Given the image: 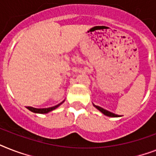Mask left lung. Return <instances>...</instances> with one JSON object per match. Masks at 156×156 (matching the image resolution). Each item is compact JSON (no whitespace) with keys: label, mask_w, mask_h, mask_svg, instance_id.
Masks as SVG:
<instances>
[{"label":"left lung","mask_w":156,"mask_h":156,"mask_svg":"<svg viewBox=\"0 0 156 156\" xmlns=\"http://www.w3.org/2000/svg\"><path fill=\"white\" fill-rule=\"evenodd\" d=\"M93 106L95 108H97L99 111H101L103 115H107V116H109V117H120V116H119L118 115H115V114L112 113V112H111V111H107V110H105V109H103L102 107H98V106H96V105L93 104Z\"/></svg>","instance_id":"8db88e82"}]
</instances>
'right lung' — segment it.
<instances>
[{
  "label": "right lung",
  "mask_w": 156,
  "mask_h": 156,
  "mask_svg": "<svg viewBox=\"0 0 156 156\" xmlns=\"http://www.w3.org/2000/svg\"><path fill=\"white\" fill-rule=\"evenodd\" d=\"M65 101V100H64ZM64 101H62V102H61V103H59V104L56 105V106H54V107H48V108H34V107H26V108L28 109V110H30V111H32V112H34V113H37V114H47L49 113V112H50V111H54V110H55L56 108H58L60 105H62L64 102Z\"/></svg>",
  "instance_id": "1"
}]
</instances>
